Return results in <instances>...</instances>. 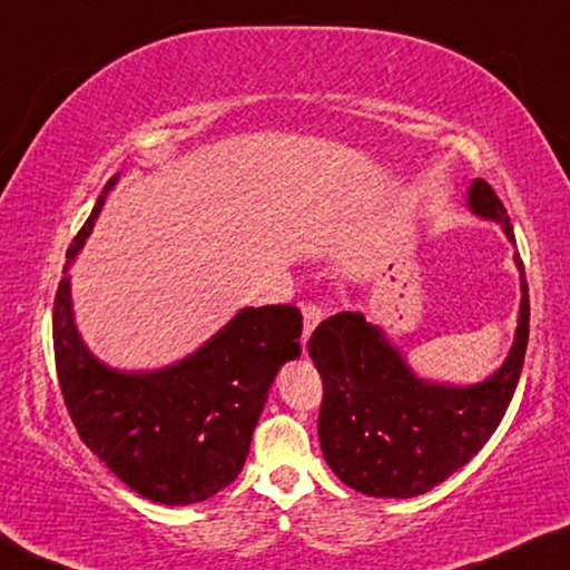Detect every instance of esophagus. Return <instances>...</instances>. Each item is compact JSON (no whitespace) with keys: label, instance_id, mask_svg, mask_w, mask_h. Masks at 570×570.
<instances>
[{"label":"esophagus","instance_id":"obj_1","mask_svg":"<svg viewBox=\"0 0 570 570\" xmlns=\"http://www.w3.org/2000/svg\"><path fill=\"white\" fill-rule=\"evenodd\" d=\"M321 315H323V313H321L318 305H313V303L303 305V336H301L303 348L308 346L311 334L315 331V326H318V323H321Z\"/></svg>","mask_w":570,"mask_h":570}]
</instances>
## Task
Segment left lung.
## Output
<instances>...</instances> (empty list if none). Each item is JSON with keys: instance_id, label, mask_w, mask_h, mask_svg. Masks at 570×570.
<instances>
[{"instance_id": "8db88e82", "label": "left lung", "mask_w": 570, "mask_h": 570, "mask_svg": "<svg viewBox=\"0 0 570 570\" xmlns=\"http://www.w3.org/2000/svg\"><path fill=\"white\" fill-rule=\"evenodd\" d=\"M466 208L494 222L514 247L502 200L474 178ZM520 273L518 328L497 370L471 384L420 376L387 331L358 311L331 315L313 331L308 354L323 380L318 441L331 471L366 497L410 499L476 456L510 407L530 334L528 279Z\"/></svg>"}]
</instances>
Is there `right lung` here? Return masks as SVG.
<instances>
[{
	"label": "right lung",
	"mask_w": 570,
	"mask_h": 570,
	"mask_svg": "<svg viewBox=\"0 0 570 570\" xmlns=\"http://www.w3.org/2000/svg\"><path fill=\"white\" fill-rule=\"evenodd\" d=\"M119 173L68 249L52 308L60 392L78 435L139 497L186 507L239 476L277 372L301 356V311L239 308L196 352L157 370H117L76 323L71 275Z\"/></svg>",
	"instance_id": "right-lung-1"
}]
</instances>
